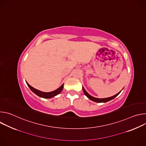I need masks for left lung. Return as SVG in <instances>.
<instances>
[{
	"label": "left lung",
	"instance_id": "left-lung-1",
	"mask_svg": "<svg viewBox=\"0 0 146 146\" xmlns=\"http://www.w3.org/2000/svg\"><path fill=\"white\" fill-rule=\"evenodd\" d=\"M123 90V89H122ZM82 90H83V92H84V94L86 95V96L89 99H90L92 101H94L95 102H98V103H105V102H109L112 99H113L114 98H115L116 96H117L119 93L121 92V91L120 92H119L118 94H115V95L114 96H110V97H109V98H95L91 95H90L84 89V88L82 87Z\"/></svg>",
	"mask_w": 146,
	"mask_h": 146
}]
</instances>
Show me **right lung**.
Wrapping results in <instances>:
<instances>
[{
	"instance_id": "1",
	"label": "right lung",
	"mask_w": 146,
	"mask_h": 146,
	"mask_svg": "<svg viewBox=\"0 0 146 146\" xmlns=\"http://www.w3.org/2000/svg\"><path fill=\"white\" fill-rule=\"evenodd\" d=\"M27 84L28 86V87L30 88V90L36 95H37V96L43 98H46V99H49V98H52L54 96H55L56 95H58L59 94H60L61 92V91H62L64 88V84H62L60 87H59L58 89H56V90L52 91V92H42L41 91H39L33 87H32L31 86H30L28 83L26 81Z\"/></svg>"
}]
</instances>
